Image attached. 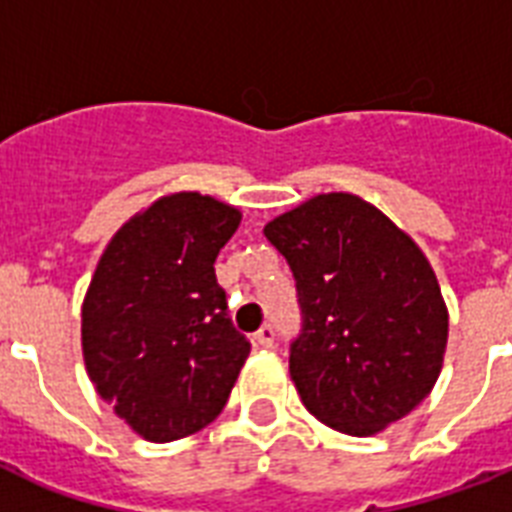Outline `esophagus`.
I'll list each match as a JSON object with an SVG mask.
<instances>
[{
    "mask_svg": "<svg viewBox=\"0 0 512 512\" xmlns=\"http://www.w3.org/2000/svg\"><path fill=\"white\" fill-rule=\"evenodd\" d=\"M252 342H255V348H271V345H273V329L271 327L257 329L255 335H252Z\"/></svg>",
    "mask_w": 512,
    "mask_h": 512,
    "instance_id": "1",
    "label": "esophagus"
}]
</instances>
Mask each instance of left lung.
<instances>
[{"label":"left lung","mask_w":512,"mask_h":512,"mask_svg":"<svg viewBox=\"0 0 512 512\" xmlns=\"http://www.w3.org/2000/svg\"><path fill=\"white\" fill-rule=\"evenodd\" d=\"M263 233L303 305L289 374L305 409L348 436H377L436 385L449 311L428 257L356 193H319Z\"/></svg>","instance_id":"obj_1"}]
</instances>
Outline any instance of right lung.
<instances>
[{
	"label": "right lung",
	"instance_id": "add662e5",
	"mask_svg": "<svg viewBox=\"0 0 512 512\" xmlns=\"http://www.w3.org/2000/svg\"><path fill=\"white\" fill-rule=\"evenodd\" d=\"M241 209L164 193L103 249L82 303V356L98 396L151 444L207 428L249 356L228 319L215 257Z\"/></svg>",
	"mask_w": 512,
	"mask_h": 512
}]
</instances>
